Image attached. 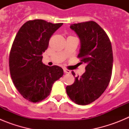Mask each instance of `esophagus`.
I'll list each match as a JSON object with an SVG mask.
<instances>
[{"label":"esophagus","mask_w":129,"mask_h":129,"mask_svg":"<svg viewBox=\"0 0 129 129\" xmlns=\"http://www.w3.org/2000/svg\"><path fill=\"white\" fill-rule=\"evenodd\" d=\"M63 71H64V72L65 73V74H70V73L71 72H70V70H67V69H66V68H64Z\"/></svg>","instance_id":"esophagus-1"}]
</instances>
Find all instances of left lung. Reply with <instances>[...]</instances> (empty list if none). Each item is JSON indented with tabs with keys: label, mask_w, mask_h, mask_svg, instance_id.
I'll list each match as a JSON object with an SVG mask.
<instances>
[{
	"label": "left lung",
	"mask_w": 129,
	"mask_h": 129,
	"mask_svg": "<svg viewBox=\"0 0 129 129\" xmlns=\"http://www.w3.org/2000/svg\"><path fill=\"white\" fill-rule=\"evenodd\" d=\"M70 28L80 40L78 57L86 66L85 72L76 77L66 90L74 103L86 105L99 98L109 85L113 66L111 43L105 31L94 21L74 24ZM72 73L75 76V73Z\"/></svg>",
	"instance_id": "8db88e82"
}]
</instances>
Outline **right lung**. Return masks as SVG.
Returning a JSON list of instances; mask_svg holds the SVG:
<instances>
[{"label": "right lung", "instance_id": "1", "mask_svg": "<svg viewBox=\"0 0 129 129\" xmlns=\"http://www.w3.org/2000/svg\"><path fill=\"white\" fill-rule=\"evenodd\" d=\"M62 25L41 19L24 24L15 36L10 53L9 66L13 84L26 100L36 103L46 98L53 84L63 75L58 66L42 62L52 34Z\"/></svg>", "mask_w": 129, "mask_h": 129}]
</instances>
